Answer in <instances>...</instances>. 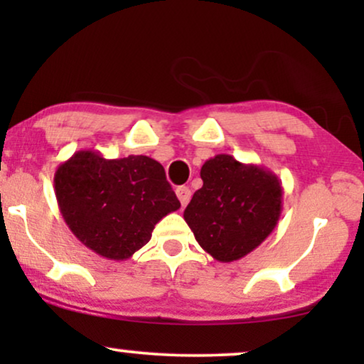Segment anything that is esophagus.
<instances>
[{
    "label": "esophagus",
    "mask_w": 364,
    "mask_h": 364,
    "mask_svg": "<svg viewBox=\"0 0 364 364\" xmlns=\"http://www.w3.org/2000/svg\"><path fill=\"white\" fill-rule=\"evenodd\" d=\"M176 193H177L178 200H181V203H182V207H186L187 203L191 202L192 192H191V188H188L187 186H181V187H177V188H176Z\"/></svg>",
    "instance_id": "34e87169"
}]
</instances>
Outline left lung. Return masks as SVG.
<instances>
[{
  "label": "left lung",
  "mask_w": 364,
  "mask_h": 364,
  "mask_svg": "<svg viewBox=\"0 0 364 364\" xmlns=\"http://www.w3.org/2000/svg\"><path fill=\"white\" fill-rule=\"evenodd\" d=\"M200 177L203 186L193 193L183 218L208 255L222 263L240 260L277 227L283 200L280 178L228 154L208 159Z\"/></svg>",
  "instance_id": "8db88e82"
}]
</instances>
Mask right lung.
Wrapping results in <instances>:
<instances>
[{
    "mask_svg": "<svg viewBox=\"0 0 364 364\" xmlns=\"http://www.w3.org/2000/svg\"><path fill=\"white\" fill-rule=\"evenodd\" d=\"M59 212L82 245L122 262L151 240L152 230L181 202L164 167L147 156L104 159L77 151L54 173Z\"/></svg>",
    "mask_w": 364,
    "mask_h": 364,
    "instance_id": "right-lung-1",
    "label": "right lung"
}]
</instances>
